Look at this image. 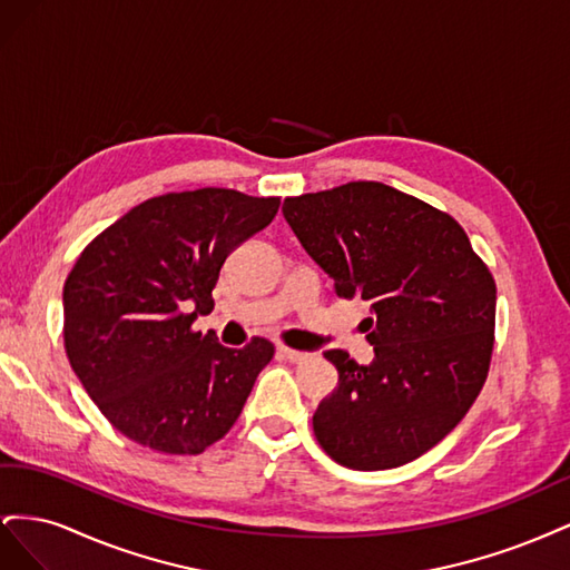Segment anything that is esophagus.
Instances as JSON below:
<instances>
[{"label": "esophagus", "instance_id": "1", "mask_svg": "<svg viewBox=\"0 0 570 570\" xmlns=\"http://www.w3.org/2000/svg\"><path fill=\"white\" fill-rule=\"evenodd\" d=\"M278 352H281V356H283V358L292 361V364H302V361H306V358H308V352H299V350H289V347H285V344H281V347H278Z\"/></svg>", "mask_w": 570, "mask_h": 570}]
</instances>
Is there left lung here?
<instances>
[{
    "mask_svg": "<svg viewBox=\"0 0 570 570\" xmlns=\"http://www.w3.org/2000/svg\"><path fill=\"white\" fill-rule=\"evenodd\" d=\"M283 216L344 299L371 302V364L327 350L337 387L314 413L325 454L385 471L435 446L485 385L497 287L459 223L383 183L287 197Z\"/></svg>",
    "mask_w": 570,
    "mask_h": 570,
    "instance_id": "obj_1",
    "label": "left lung"
}]
</instances>
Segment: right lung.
I'll return each mask as SVG.
<instances>
[{"label":"right lung","instance_id":"right-lung-1","mask_svg":"<svg viewBox=\"0 0 570 570\" xmlns=\"http://www.w3.org/2000/svg\"><path fill=\"white\" fill-rule=\"evenodd\" d=\"M278 197L202 187L137 204L82 249L63 285L66 354L116 430L164 454H199L237 421L273 344L195 333L228 254Z\"/></svg>","mask_w":570,"mask_h":570}]
</instances>
